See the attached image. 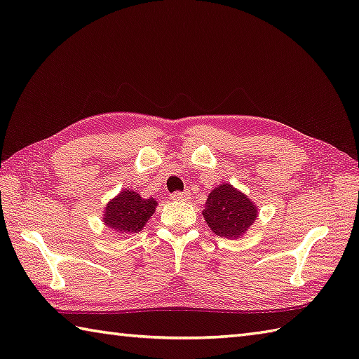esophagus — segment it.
Segmentation results:
<instances>
[{
	"instance_id": "esophagus-1",
	"label": "esophagus",
	"mask_w": 359,
	"mask_h": 359,
	"mask_svg": "<svg viewBox=\"0 0 359 359\" xmlns=\"http://www.w3.org/2000/svg\"><path fill=\"white\" fill-rule=\"evenodd\" d=\"M189 198H191V194H189V191L172 194V200H175V201H187Z\"/></svg>"
}]
</instances>
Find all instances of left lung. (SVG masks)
Instances as JSON below:
<instances>
[{
	"label": "left lung",
	"instance_id": "left-lung-1",
	"mask_svg": "<svg viewBox=\"0 0 359 359\" xmlns=\"http://www.w3.org/2000/svg\"><path fill=\"white\" fill-rule=\"evenodd\" d=\"M203 217L214 234L225 239H239L258 217V208L245 194L223 182L208 195Z\"/></svg>",
	"mask_w": 359,
	"mask_h": 359
}]
</instances>
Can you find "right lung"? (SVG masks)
Segmentation results:
<instances>
[{"instance_id":"right-lung-1","label":"right lung","mask_w":359,"mask_h":359,"mask_svg":"<svg viewBox=\"0 0 359 359\" xmlns=\"http://www.w3.org/2000/svg\"><path fill=\"white\" fill-rule=\"evenodd\" d=\"M156 206L154 198H142L140 194L125 189L106 205L103 222L121 238H128L145 226Z\"/></svg>"}]
</instances>
